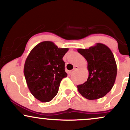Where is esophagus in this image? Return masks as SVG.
<instances>
[{
    "label": "esophagus",
    "instance_id": "obj_1",
    "mask_svg": "<svg viewBox=\"0 0 130 130\" xmlns=\"http://www.w3.org/2000/svg\"><path fill=\"white\" fill-rule=\"evenodd\" d=\"M78 68H79V67H77V66L74 67V70H73V71H70V73L71 74V73L73 72V71H76V70H77V69H78Z\"/></svg>",
    "mask_w": 130,
    "mask_h": 130
}]
</instances>
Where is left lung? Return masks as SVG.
<instances>
[{
  "label": "left lung",
  "instance_id": "8db88e82",
  "mask_svg": "<svg viewBox=\"0 0 130 130\" xmlns=\"http://www.w3.org/2000/svg\"><path fill=\"white\" fill-rule=\"evenodd\" d=\"M87 61L89 77L77 86L78 92L88 100L103 97L111 90L117 73V64L111 50L105 44L96 43L89 49H77Z\"/></svg>",
  "mask_w": 130,
  "mask_h": 130
}]
</instances>
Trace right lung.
I'll use <instances>...</instances> for the list:
<instances>
[{
    "label": "right lung",
    "instance_id": "add662e5",
    "mask_svg": "<svg viewBox=\"0 0 130 130\" xmlns=\"http://www.w3.org/2000/svg\"><path fill=\"white\" fill-rule=\"evenodd\" d=\"M68 51L52 41H43L28 55L24 74L30 92L41 102L51 101L58 93L61 80L67 76L62 58Z\"/></svg>",
    "mask_w": 130,
    "mask_h": 130
}]
</instances>
